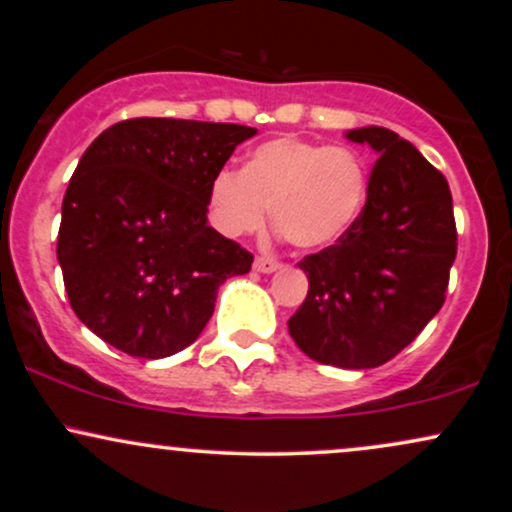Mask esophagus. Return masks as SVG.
<instances>
[{"label":"esophagus","mask_w":512,"mask_h":512,"mask_svg":"<svg viewBox=\"0 0 512 512\" xmlns=\"http://www.w3.org/2000/svg\"><path fill=\"white\" fill-rule=\"evenodd\" d=\"M252 267H255L257 272H262V274H272V272H276V269L281 267V262L272 260V257H257Z\"/></svg>","instance_id":"obj_1"}]
</instances>
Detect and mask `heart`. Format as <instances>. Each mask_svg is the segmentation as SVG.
<instances>
[{
    "mask_svg": "<svg viewBox=\"0 0 512 512\" xmlns=\"http://www.w3.org/2000/svg\"><path fill=\"white\" fill-rule=\"evenodd\" d=\"M368 195V166L356 149L296 137L269 139L243 170L221 168L209 182V219L228 238L274 223L301 250L330 248L354 226Z\"/></svg>",
    "mask_w": 512,
    "mask_h": 512,
    "instance_id": "obj_1",
    "label": "heart"
}]
</instances>
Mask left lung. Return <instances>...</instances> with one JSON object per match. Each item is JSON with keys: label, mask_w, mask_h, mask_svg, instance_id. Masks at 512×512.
Wrapping results in <instances>:
<instances>
[{"label": "left lung", "mask_w": 512, "mask_h": 512, "mask_svg": "<svg viewBox=\"0 0 512 512\" xmlns=\"http://www.w3.org/2000/svg\"><path fill=\"white\" fill-rule=\"evenodd\" d=\"M346 139L378 154L366 207L337 243L298 262L308 296L289 334L325 366L378 368L445 303L457 228L448 180L416 146L385 127L351 129Z\"/></svg>", "instance_id": "obj_1"}]
</instances>
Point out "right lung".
Here are the masks:
<instances>
[{"label": "right lung", "instance_id": "1", "mask_svg": "<svg viewBox=\"0 0 512 512\" xmlns=\"http://www.w3.org/2000/svg\"><path fill=\"white\" fill-rule=\"evenodd\" d=\"M255 127L134 117L81 156L57 236L64 289L81 322L134 358L190 346L226 279L252 255L207 223L209 182Z\"/></svg>", "mask_w": 512, "mask_h": 512}]
</instances>
